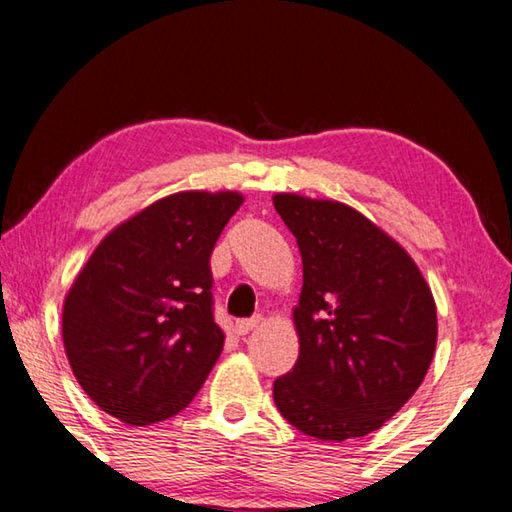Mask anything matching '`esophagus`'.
Instances as JSON below:
<instances>
[{
    "instance_id": "esophagus-1",
    "label": "esophagus",
    "mask_w": 512,
    "mask_h": 512,
    "mask_svg": "<svg viewBox=\"0 0 512 512\" xmlns=\"http://www.w3.org/2000/svg\"><path fill=\"white\" fill-rule=\"evenodd\" d=\"M259 323H262V318H259V316H255V318H241V320H237V323H235V332L239 336H246V334L253 332V329H257Z\"/></svg>"
}]
</instances>
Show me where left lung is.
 I'll list each match as a JSON object with an SVG mask.
<instances>
[{
	"instance_id": "obj_1",
	"label": "left lung",
	"mask_w": 512,
	"mask_h": 512,
	"mask_svg": "<svg viewBox=\"0 0 512 512\" xmlns=\"http://www.w3.org/2000/svg\"><path fill=\"white\" fill-rule=\"evenodd\" d=\"M298 241L296 366L273 384L282 418L318 440L361 438L418 391L436 350V302L400 244L352 207L277 194Z\"/></svg>"
}]
</instances>
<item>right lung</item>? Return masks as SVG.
<instances>
[{
  "label": "right lung",
  "mask_w": 512,
  "mask_h": 512,
  "mask_svg": "<svg viewBox=\"0 0 512 512\" xmlns=\"http://www.w3.org/2000/svg\"><path fill=\"white\" fill-rule=\"evenodd\" d=\"M241 201L235 192L162 198L112 230L69 289V366L121 422L144 427L178 415L219 359L210 257Z\"/></svg>",
  "instance_id": "right-lung-1"
}]
</instances>
